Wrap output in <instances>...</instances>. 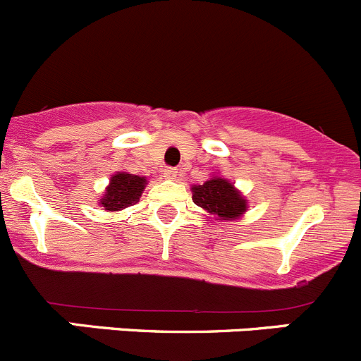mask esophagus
<instances>
[{"label":"esophagus","mask_w":361,"mask_h":361,"mask_svg":"<svg viewBox=\"0 0 361 361\" xmlns=\"http://www.w3.org/2000/svg\"><path fill=\"white\" fill-rule=\"evenodd\" d=\"M178 175H180V171H178L177 168H171V166L164 168V173H163L164 178H177Z\"/></svg>","instance_id":"34e87169"}]
</instances>
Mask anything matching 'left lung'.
I'll return each instance as SVG.
<instances>
[{"instance_id":"8db88e82","label":"left lung","mask_w":361,"mask_h":361,"mask_svg":"<svg viewBox=\"0 0 361 361\" xmlns=\"http://www.w3.org/2000/svg\"><path fill=\"white\" fill-rule=\"evenodd\" d=\"M193 202L198 207L221 219L238 218L246 211V200L225 178L214 177L193 188Z\"/></svg>"}]
</instances>
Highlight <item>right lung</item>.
Instances as JSON below:
<instances>
[{"mask_svg": "<svg viewBox=\"0 0 361 361\" xmlns=\"http://www.w3.org/2000/svg\"><path fill=\"white\" fill-rule=\"evenodd\" d=\"M145 177H138L133 173H116L111 177L104 198L101 204L104 211H122V209L135 205L145 190Z\"/></svg>", "mask_w": 361, "mask_h": 361, "instance_id": "obj_1", "label": "right lung"}]
</instances>
